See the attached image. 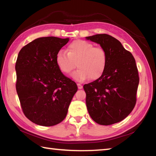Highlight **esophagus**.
<instances>
[{"label": "esophagus", "instance_id": "34e87169", "mask_svg": "<svg viewBox=\"0 0 156 156\" xmlns=\"http://www.w3.org/2000/svg\"><path fill=\"white\" fill-rule=\"evenodd\" d=\"M77 85H78V87L79 89H81L82 88H83V85H82V84H80V83H78Z\"/></svg>", "mask_w": 156, "mask_h": 156}]
</instances>
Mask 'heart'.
<instances>
[{"label":"heart","instance_id":"obj_1","mask_svg":"<svg viewBox=\"0 0 156 156\" xmlns=\"http://www.w3.org/2000/svg\"><path fill=\"white\" fill-rule=\"evenodd\" d=\"M56 63L60 72L69 74L76 67L78 69L72 74L73 79L83 82L90 78L97 80L102 76L106 69L108 56L101 47H94L89 42L76 40L69 44L67 52L62 50L57 53Z\"/></svg>","mask_w":156,"mask_h":156}]
</instances>
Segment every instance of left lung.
<instances>
[{
	"label": "left lung",
	"mask_w": 156,
	"mask_h": 156,
	"mask_svg": "<svg viewBox=\"0 0 156 156\" xmlns=\"http://www.w3.org/2000/svg\"><path fill=\"white\" fill-rule=\"evenodd\" d=\"M86 38L100 44L108 56L101 77L83 86L88 112L99 125L119 122L127 117L136 103L139 75L135 58L119 41L108 34Z\"/></svg>",
	"instance_id": "8db88e82"
}]
</instances>
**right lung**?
Here are the masks:
<instances>
[{
    "label": "right lung",
    "instance_id": "right-lung-1",
    "mask_svg": "<svg viewBox=\"0 0 156 156\" xmlns=\"http://www.w3.org/2000/svg\"><path fill=\"white\" fill-rule=\"evenodd\" d=\"M69 38L42 37L26 44L16 62V89L25 115L36 125L51 126L65 119L78 90L60 72L56 56Z\"/></svg>",
    "mask_w": 156,
    "mask_h": 156
}]
</instances>
